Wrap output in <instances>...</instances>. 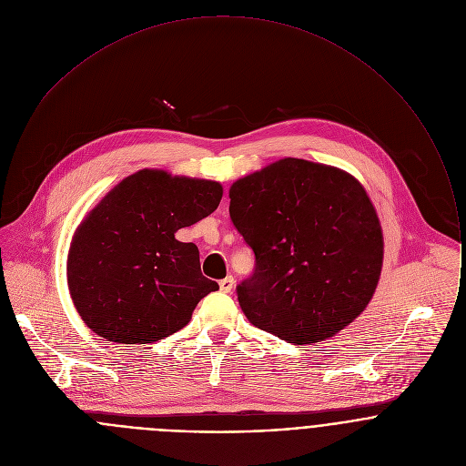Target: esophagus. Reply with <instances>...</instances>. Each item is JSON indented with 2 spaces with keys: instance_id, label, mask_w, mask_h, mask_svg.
Masks as SVG:
<instances>
[{
  "instance_id": "esophagus-1",
  "label": "esophagus",
  "mask_w": 466,
  "mask_h": 466,
  "mask_svg": "<svg viewBox=\"0 0 466 466\" xmlns=\"http://www.w3.org/2000/svg\"><path fill=\"white\" fill-rule=\"evenodd\" d=\"M233 285H235V278L233 276H226L224 279L218 281V287L222 292H231L233 290Z\"/></svg>"
}]
</instances>
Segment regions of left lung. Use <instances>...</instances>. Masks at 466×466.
Returning <instances> with one entry per match:
<instances>
[{"mask_svg":"<svg viewBox=\"0 0 466 466\" xmlns=\"http://www.w3.org/2000/svg\"><path fill=\"white\" fill-rule=\"evenodd\" d=\"M229 217L255 255L237 285L248 319L310 344L348 327L382 268V231L364 188L342 170L285 157L233 183Z\"/></svg>","mask_w":466,"mask_h":466,"instance_id":"8db88e82","label":"left lung"}]
</instances>
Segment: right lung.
Returning a JSON list of instances; mask_svg holds the SVG:
<instances>
[{"instance_id": "obj_1", "label": "right lung", "mask_w": 466, "mask_h": 466, "mask_svg": "<svg viewBox=\"0 0 466 466\" xmlns=\"http://www.w3.org/2000/svg\"><path fill=\"white\" fill-rule=\"evenodd\" d=\"M215 181L139 170L115 187L76 229L67 285L84 323L104 339L147 344L188 325L218 285L200 272L196 244L174 233L213 213Z\"/></svg>"}]
</instances>
